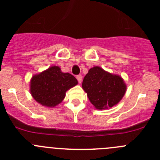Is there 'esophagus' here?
<instances>
[{
  "mask_svg": "<svg viewBox=\"0 0 160 160\" xmlns=\"http://www.w3.org/2000/svg\"><path fill=\"white\" fill-rule=\"evenodd\" d=\"M77 80H78V82L79 83H81L82 82V76L81 75H78V76H77Z\"/></svg>",
  "mask_w": 160,
  "mask_h": 160,
  "instance_id": "esophagus-1",
  "label": "esophagus"
}]
</instances>
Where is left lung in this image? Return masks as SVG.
I'll return each instance as SVG.
<instances>
[{
    "instance_id": "1",
    "label": "left lung",
    "mask_w": 160,
    "mask_h": 160,
    "mask_svg": "<svg viewBox=\"0 0 160 160\" xmlns=\"http://www.w3.org/2000/svg\"><path fill=\"white\" fill-rule=\"evenodd\" d=\"M82 88L95 108L105 110L117 105L122 100L127 87L119 75L94 66L83 78Z\"/></svg>"
}]
</instances>
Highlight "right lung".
<instances>
[{
  "instance_id": "add662e5",
  "label": "right lung",
  "mask_w": 160,
  "mask_h": 160,
  "mask_svg": "<svg viewBox=\"0 0 160 160\" xmlns=\"http://www.w3.org/2000/svg\"><path fill=\"white\" fill-rule=\"evenodd\" d=\"M77 83L70 73L63 72L58 66H51L31 77L30 92L42 106L54 107L63 101L65 92Z\"/></svg>"
}]
</instances>
